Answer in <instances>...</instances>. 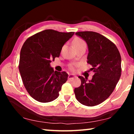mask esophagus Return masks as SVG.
I'll return each instance as SVG.
<instances>
[{
    "label": "esophagus",
    "mask_w": 134,
    "mask_h": 134,
    "mask_svg": "<svg viewBox=\"0 0 134 134\" xmlns=\"http://www.w3.org/2000/svg\"><path fill=\"white\" fill-rule=\"evenodd\" d=\"M75 77H76V76H74V75H73V74H69V77H68V79H69V80H70V79H73V78H75Z\"/></svg>",
    "instance_id": "34e87169"
}]
</instances>
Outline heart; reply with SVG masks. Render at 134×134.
I'll return each instance as SVG.
<instances>
[{
	"mask_svg": "<svg viewBox=\"0 0 134 134\" xmlns=\"http://www.w3.org/2000/svg\"><path fill=\"white\" fill-rule=\"evenodd\" d=\"M73 45L75 48L77 47L82 46V45H86V42L85 41L81 39L80 38H76L73 41ZM76 66L75 64H71L69 65V69L72 71H74L76 70Z\"/></svg>",
	"mask_w": 134,
	"mask_h": 134,
	"instance_id": "1",
	"label": "heart"
}]
</instances>
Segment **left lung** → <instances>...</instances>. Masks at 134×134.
<instances>
[{
    "mask_svg": "<svg viewBox=\"0 0 134 134\" xmlns=\"http://www.w3.org/2000/svg\"><path fill=\"white\" fill-rule=\"evenodd\" d=\"M88 45L87 63L92 66L94 74L91 80L79 76L80 87L74 93L80 103L94 106L102 103L112 93L121 76V57L114 43L93 31L76 32Z\"/></svg>",
    "mask_w": 134,
    "mask_h": 134,
    "instance_id": "left-lung-1",
    "label": "left lung"
}]
</instances>
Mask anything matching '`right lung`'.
Instances as JSON below:
<instances>
[{"instance_id":"add662e5","label":"right lung","mask_w":134,"mask_h":134,"mask_svg":"<svg viewBox=\"0 0 134 134\" xmlns=\"http://www.w3.org/2000/svg\"><path fill=\"white\" fill-rule=\"evenodd\" d=\"M74 34L46 29L31 36L24 42L19 70L25 87L36 100L47 103L58 97L68 74L54 71L50 63L60 56L63 46Z\"/></svg>"}]
</instances>
